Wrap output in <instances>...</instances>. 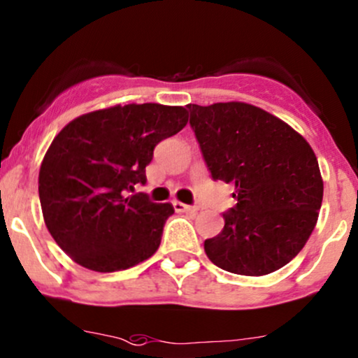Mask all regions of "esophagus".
<instances>
[{
	"mask_svg": "<svg viewBox=\"0 0 358 358\" xmlns=\"http://www.w3.org/2000/svg\"><path fill=\"white\" fill-rule=\"evenodd\" d=\"M173 208H175V210H178V213L195 214L199 210V208H195V206H187V204H183V202H178V201L173 202Z\"/></svg>",
	"mask_w": 358,
	"mask_h": 358,
	"instance_id": "obj_1",
	"label": "esophagus"
}]
</instances>
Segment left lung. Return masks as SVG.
I'll return each mask as SVG.
<instances>
[{
	"mask_svg": "<svg viewBox=\"0 0 358 358\" xmlns=\"http://www.w3.org/2000/svg\"><path fill=\"white\" fill-rule=\"evenodd\" d=\"M213 180L233 183L236 206L204 242L228 273L264 276L288 264L314 231L322 204L321 169L299 131L252 104H187Z\"/></svg>",
	"mask_w": 358,
	"mask_h": 358,
	"instance_id": "obj_1",
	"label": "left lung"
}]
</instances>
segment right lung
Here are the masks:
<instances>
[{
    "label": "right lung",
    "instance_id": "1",
    "mask_svg": "<svg viewBox=\"0 0 358 358\" xmlns=\"http://www.w3.org/2000/svg\"><path fill=\"white\" fill-rule=\"evenodd\" d=\"M189 122L183 106L116 104L71 120L52 138L39 169L44 223L71 261L97 273L144 262L157 250L173 206L145 194L157 142Z\"/></svg>",
    "mask_w": 358,
    "mask_h": 358
}]
</instances>
